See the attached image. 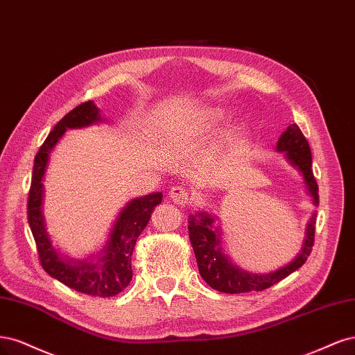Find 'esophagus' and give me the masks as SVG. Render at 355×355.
<instances>
[{"label":"esophagus","instance_id":"esophagus-1","mask_svg":"<svg viewBox=\"0 0 355 355\" xmlns=\"http://www.w3.org/2000/svg\"><path fill=\"white\" fill-rule=\"evenodd\" d=\"M169 199L177 205H186L189 200V191L184 187L173 186L169 190Z\"/></svg>","mask_w":355,"mask_h":355}]
</instances>
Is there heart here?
<instances>
[{"label":"heart","instance_id":"1","mask_svg":"<svg viewBox=\"0 0 355 355\" xmlns=\"http://www.w3.org/2000/svg\"><path fill=\"white\" fill-rule=\"evenodd\" d=\"M205 116H207V119H212V118H216V116H218V112H215V110H211V112H208L207 113V115H205Z\"/></svg>","mask_w":355,"mask_h":355}]
</instances>
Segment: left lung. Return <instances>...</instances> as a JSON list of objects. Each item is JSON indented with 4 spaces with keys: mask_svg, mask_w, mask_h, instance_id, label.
Wrapping results in <instances>:
<instances>
[{
    "mask_svg": "<svg viewBox=\"0 0 355 355\" xmlns=\"http://www.w3.org/2000/svg\"><path fill=\"white\" fill-rule=\"evenodd\" d=\"M277 152L283 156L291 166L301 174L306 194L311 198V203L318 207V186L313 175V159L308 141L296 123L288 127L277 141ZM315 212L305 227L304 242L300 254L289 264H286L271 272H252L237 267L225 254L223 230L215 224V215L208 211H199L189 215V236L196 255L198 267L202 279L212 289L224 293H245L252 291H264L270 286L279 283L289 274L304 266L310 257L314 245L315 233Z\"/></svg>",
    "mask_w": 355,
    "mask_h": 355,
    "instance_id": "obj_1",
    "label": "left lung"
}]
</instances>
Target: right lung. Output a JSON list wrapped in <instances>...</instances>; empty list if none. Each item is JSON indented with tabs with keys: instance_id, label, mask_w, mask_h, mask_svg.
<instances>
[{
	"instance_id": "add662e5",
	"label": "right lung",
	"mask_w": 355,
	"mask_h": 355,
	"mask_svg": "<svg viewBox=\"0 0 355 355\" xmlns=\"http://www.w3.org/2000/svg\"><path fill=\"white\" fill-rule=\"evenodd\" d=\"M100 109L89 100L76 106L57 122L45 139L33 161V173L28 198V221L35 239L42 268L51 277L81 293L91 296H115L132 279L131 257L137 239L146 228L156 205L162 202V193H150L130 200L113 221L109 237L103 248L83 259H73L55 249L49 236L44 218V178L50 155L66 130L85 128L103 122Z\"/></svg>"
}]
</instances>
